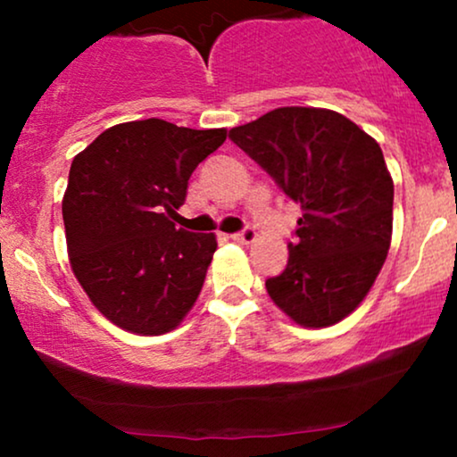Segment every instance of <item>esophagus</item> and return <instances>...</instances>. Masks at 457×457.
Here are the masks:
<instances>
[{
	"mask_svg": "<svg viewBox=\"0 0 457 457\" xmlns=\"http://www.w3.org/2000/svg\"><path fill=\"white\" fill-rule=\"evenodd\" d=\"M232 238L236 240V243L249 245V243H253V240H255V229L253 228H243L240 232L232 234Z\"/></svg>",
	"mask_w": 457,
	"mask_h": 457,
	"instance_id": "34e87169",
	"label": "esophagus"
}]
</instances>
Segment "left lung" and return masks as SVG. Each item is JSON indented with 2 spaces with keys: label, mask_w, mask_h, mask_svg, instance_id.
Segmentation results:
<instances>
[{
  "label": "left lung",
  "mask_w": 457,
  "mask_h": 457,
  "mask_svg": "<svg viewBox=\"0 0 457 457\" xmlns=\"http://www.w3.org/2000/svg\"><path fill=\"white\" fill-rule=\"evenodd\" d=\"M229 139L301 204L286 270L266 279L269 296L301 327L344 320L389 253L393 180L380 145L345 115L316 107L275 109Z\"/></svg>",
  "instance_id": "8db88e82"
}]
</instances>
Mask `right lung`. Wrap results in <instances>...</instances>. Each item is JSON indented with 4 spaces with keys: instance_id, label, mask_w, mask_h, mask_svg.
Returning <instances> with one entry per match:
<instances>
[{
    "instance_id": "obj_1",
    "label": "right lung",
    "mask_w": 457,
    "mask_h": 457,
    "mask_svg": "<svg viewBox=\"0 0 457 457\" xmlns=\"http://www.w3.org/2000/svg\"><path fill=\"white\" fill-rule=\"evenodd\" d=\"M228 137L159 118L115 124L72 159L62 202L68 255L94 307L120 328L162 335L202 292L214 234L176 228L188 178Z\"/></svg>"
}]
</instances>
